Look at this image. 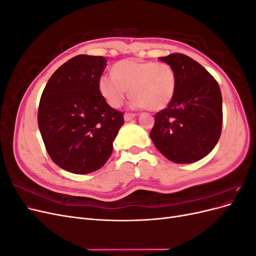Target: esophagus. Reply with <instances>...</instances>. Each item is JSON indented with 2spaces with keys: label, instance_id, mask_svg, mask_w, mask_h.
Wrapping results in <instances>:
<instances>
[{
  "label": "esophagus",
  "instance_id": "1",
  "mask_svg": "<svg viewBox=\"0 0 256 256\" xmlns=\"http://www.w3.org/2000/svg\"><path fill=\"white\" fill-rule=\"evenodd\" d=\"M136 118V114L134 113H129V112H126L125 115H124V118H125L126 122L128 120H131L132 118Z\"/></svg>",
  "mask_w": 256,
  "mask_h": 256
}]
</instances>
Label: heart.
Returning a JSON list of instances; mask_svg holds the SVG:
<instances>
[{"instance_id": "b5f03b06", "label": "heart", "mask_w": 256, "mask_h": 256, "mask_svg": "<svg viewBox=\"0 0 256 256\" xmlns=\"http://www.w3.org/2000/svg\"><path fill=\"white\" fill-rule=\"evenodd\" d=\"M112 74L100 76L98 90L113 108L122 106L128 92L136 106L150 111L164 110L175 95L177 76L168 63L126 58L113 65Z\"/></svg>"}]
</instances>
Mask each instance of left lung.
I'll use <instances>...</instances> for the list:
<instances>
[{"label":"left lung","instance_id":"left-lung-1","mask_svg":"<svg viewBox=\"0 0 256 256\" xmlns=\"http://www.w3.org/2000/svg\"><path fill=\"white\" fill-rule=\"evenodd\" d=\"M176 72L172 102L154 115L150 138L157 150L175 164L200 160L218 143L222 130V95L206 69L180 53L159 58Z\"/></svg>","mask_w":256,"mask_h":256}]
</instances>
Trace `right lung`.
Here are the masks:
<instances>
[{"label":"right lung","mask_w":256,"mask_h":256,"mask_svg":"<svg viewBox=\"0 0 256 256\" xmlns=\"http://www.w3.org/2000/svg\"><path fill=\"white\" fill-rule=\"evenodd\" d=\"M106 60L80 54L62 65L46 84L37 120L52 161L74 174H88L110 158L124 113L100 95Z\"/></svg>","instance_id":"obj_1"}]
</instances>
